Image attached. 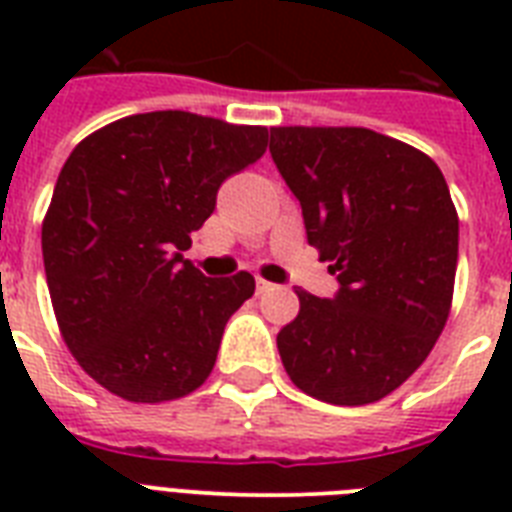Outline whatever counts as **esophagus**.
I'll return each instance as SVG.
<instances>
[{
  "mask_svg": "<svg viewBox=\"0 0 512 512\" xmlns=\"http://www.w3.org/2000/svg\"><path fill=\"white\" fill-rule=\"evenodd\" d=\"M273 284L265 279H257V295H265V292H271Z\"/></svg>",
  "mask_w": 512,
  "mask_h": 512,
  "instance_id": "1",
  "label": "esophagus"
}]
</instances>
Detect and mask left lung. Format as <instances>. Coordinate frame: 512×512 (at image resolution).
Here are the masks:
<instances>
[{
    "label": "left lung",
    "mask_w": 512,
    "mask_h": 512,
    "mask_svg": "<svg viewBox=\"0 0 512 512\" xmlns=\"http://www.w3.org/2000/svg\"><path fill=\"white\" fill-rule=\"evenodd\" d=\"M271 156L300 201L332 300L297 289L276 337L289 380L337 406L404 385L452 311L460 217L428 154L366 127H271Z\"/></svg>",
    "instance_id": "obj_1"
}]
</instances>
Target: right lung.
I'll list each match as a JSON object with an SVG mask.
<instances>
[{
	"instance_id": "1",
	"label": "right lung",
	"mask_w": 512,
	"mask_h": 512,
	"mask_svg": "<svg viewBox=\"0 0 512 512\" xmlns=\"http://www.w3.org/2000/svg\"><path fill=\"white\" fill-rule=\"evenodd\" d=\"M265 146L257 124L151 111L71 151L42 220L44 273L60 337L108 393L164 404L204 385L255 279H207L180 252Z\"/></svg>"
}]
</instances>
